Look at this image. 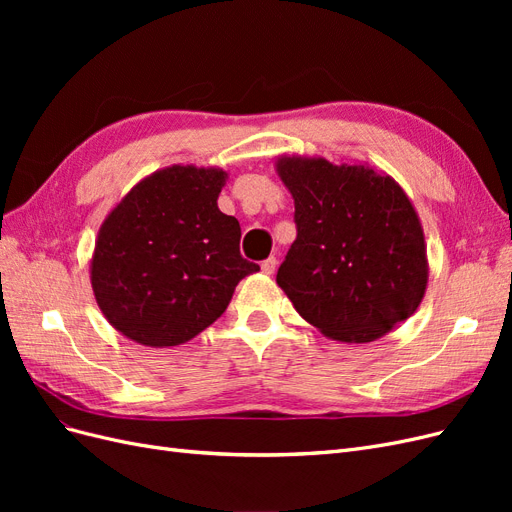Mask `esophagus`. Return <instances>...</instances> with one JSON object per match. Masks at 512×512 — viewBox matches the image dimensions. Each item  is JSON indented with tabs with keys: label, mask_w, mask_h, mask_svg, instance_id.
Listing matches in <instances>:
<instances>
[{
	"label": "esophagus",
	"mask_w": 512,
	"mask_h": 512,
	"mask_svg": "<svg viewBox=\"0 0 512 512\" xmlns=\"http://www.w3.org/2000/svg\"><path fill=\"white\" fill-rule=\"evenodd\" d=\"M275 267H277V260H275V256L267 258V260L262 262V265H260V269H262V273H265V275H273V273H275Z\"/></svg>",
	"instance_id": "34e87169"
}]
</instances>
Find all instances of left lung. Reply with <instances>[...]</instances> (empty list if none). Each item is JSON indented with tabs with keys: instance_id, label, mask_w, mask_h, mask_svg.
<instances>
[{
	"instance_id": "obj_1",
	"label": "left lung",
	"mask_w": 512,
	"mask_h": 512,
	"mask_svg": "<svg viewBox=\"0 0 512 512\" xmlns=\"http://www.w3.org/2000/svg\"><path fill=\"white\" fill-rule=\"evenodd\" d=\"M297 239L277 286L324 337L369 344L421 305L429 262L421 220L404 188L369 164L280 156Z\"/></svg>"
}]
</instances>
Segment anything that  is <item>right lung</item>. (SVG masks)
<instances>
[{
  "instance_id": "add662e5",
  "label": "right lung",
  "mask_w": 512,
  "mask_h": 512,
  "mask_svg": "<svg viewBox=\"0 0 512 512\" xmlns=\"http://www.w3.org/2000/svg\"><path fill=\"white\" fill-rule=\"evenodd\" d=\"M228 173L173 164L138 181L104 218L89 280L104 318L149 348L190 342L218 320L245 275L241 226L218 207Z\"/></svg>"
}]
</instances>
